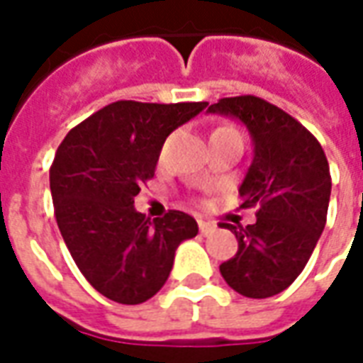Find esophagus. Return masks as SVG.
Returning a JSON list of instances; mask_svg holds the SVG:
<instances>
[{
	"mask_svg": "<svg viewBox=\"0 0 363 363\" xmlns=\"http://www.w3.org/2000/svg\"><path fill=\"white\" fill-rule=\"evenodd\" d=\"M198 228H200L202 235H210V233H213V229H216V223L206 220H198Z\"/></svg>",
	"mask_w": 363,
	"mask_h": 363,
	"instance_id": "obj_1",
	"label": "esophagus"
}]
</instances>
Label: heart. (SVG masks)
Wrapping results in <instances>:
<instances>
[{
  "label": "heart",
  "mask_w": 363,
  "mask_h": 363,
  "mask_svg": "<svg viewBox=\"0 0 363 363\" xmlns=\"http://www.w3.org/2000/svg\"><path fill=\"white\" fill-rule=\"evenodd\" d=\"M218 132H237V130L233 126H221V128H218L213 134H218ZM237 134H239V132H237Z\"/></svg>",
  "instance_id": "b5f03b06"
}]
</instances>
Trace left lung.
I'll use <instances>...</instances> for the list:
<instances>
[{"label": "left lung", "instance_id": "left-lung-1", "mask_svg": "<svg viewBox=\"0 0 363 363\" xmlns=\"http://www.w3.org/2000/svg\"><path fill=\"white\" fill-rule=\"evenodd\" d=\"M249 128L255 157L239 189L241 208H257V221L221 223L239 249L220 267L237 294L264 299L301 274L327 223L330 171L317 138L288 112L255 95L225 96L208 106Z\"/></svg>", "mask_w": 363, "mask_h": 363}]
</instances>
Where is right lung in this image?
<instances>
[{
	"mask_svg": "<svg viewBox=\"0 0 363 363\" xmlns=\"http://www.w3.org/2000/svg\"><path fill=\"white\" fill-rule=\"evenodd\" d=\"M208 103L116 101L72 128L50 167L54 216L91 286L122 305L147 301L165 286L174 251L198 233L189 213L151 221L135 212L167 135Z\"/></svg>",
	"mask_w": 363,
	"mask_h": 363,
	"instance_id": "1",
	"label": "right lung"
}]
</instances>
